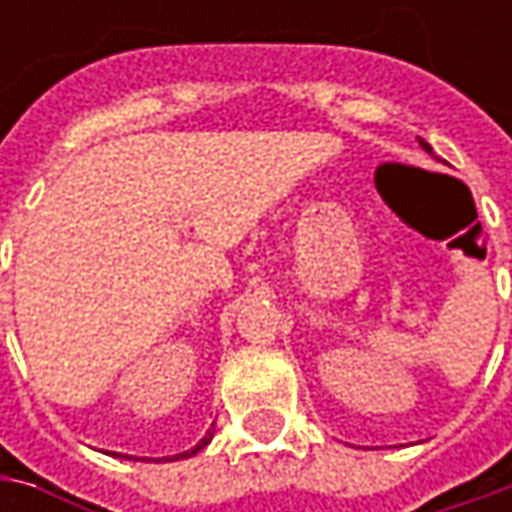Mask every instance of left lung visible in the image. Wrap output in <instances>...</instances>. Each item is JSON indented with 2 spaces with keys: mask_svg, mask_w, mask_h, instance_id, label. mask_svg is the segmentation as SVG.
Here are the masks:
<instances>
[{
  "mask_svg": "<svg viewBox=\"0 0 512 512\" xmlns=\"http://www.w3.org/2000/svg\"><path fill=\"white\" fill-rule=\"evenodd\" d=\"M419 142H422V148H424V150H430V145H427V142H424V139H419Z\"/></svg>",
  "mask_w": 512,
  "mask_h": 512,
  "instance_id": "8db88e82",
  "label": "left lung"
}]
</instances>
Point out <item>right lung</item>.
<instances>
[{
	"mask_svg": "<svg viewBox=\"0 0 512 512\" xmlns=\"http://www.w3.org/2000/svg\"><path fill=\"white\" fill-rule=\"evenodd\" d=\"M210 439H213V430H207V436H205V439H202V442L196 444V447H193V450H187V453H179V456H173V459H187V456H196V453H199V450H205L207 444H210ZM173 459H165V462H173Z\"/></svg>",
	"mask_w": 512,
	"mask_h": 512,
	"instance_id": "obj_1",
	"label": "right lung"
}]
</instances>
